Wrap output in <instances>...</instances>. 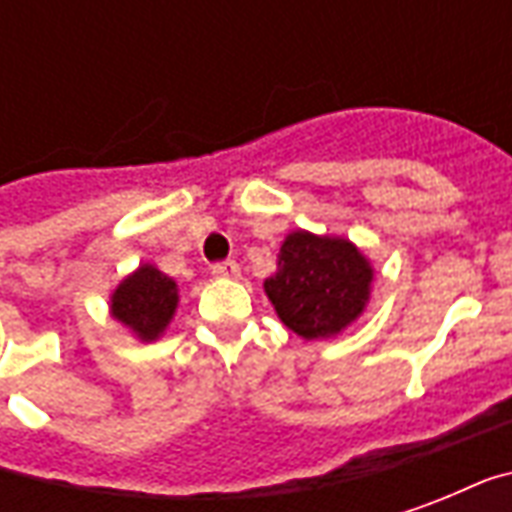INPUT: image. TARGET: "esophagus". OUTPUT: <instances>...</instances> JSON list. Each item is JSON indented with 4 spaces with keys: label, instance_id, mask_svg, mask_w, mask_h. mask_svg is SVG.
Masks as SVG:
<instances>
[{
    "label": "esophagus",
    "instance_id": "esophagus-1",
    "mask_svg": "<svg viewBox=\"0 0 512 512\" xmlns=\"http://www.w3.org/2000/svg\"><path fill=\"white\" fill-rule=\"evenodd\" d=\"M211 274L213 277H222V279H233L241 274V268L235 260H222V263H213L211 266Z\"/></svg>",
    "mask_w": 512,
    "mask_h": 512
}]
</instances>
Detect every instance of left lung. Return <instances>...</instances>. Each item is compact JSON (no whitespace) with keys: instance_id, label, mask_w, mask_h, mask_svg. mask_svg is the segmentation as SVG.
Instances as JSON below:
<instances>
[{"instance_id":"obj_1","label":"left lung","mask_w":512,"mask_h":512,"mask_svg":"<svg viewBox=\"0 0 512 512\" xmlns=\"http://www.w3.org/2000/svg\"><path fill=\"white\" fill-rule=\"evenodd\" d=\"M373 266L348 238L296 230L282 241L277 274L263 282L279 321L304 340H329L365 312Z\"/></svg>"}]
</instances>
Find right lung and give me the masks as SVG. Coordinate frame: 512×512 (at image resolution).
Returning a JSON list of instances; mask_svg holds the SVG:
<instances>
[{
  "label": "right lung",
  "mask_w": 512,
  "mask_h": 512,
  "mask_svg": "<svg viewBox=\"0 0 512 512\" xmlns=\"http://www.w3.org/2000/svg\"><path fill=\"white\" fill-rule=\"evenodd\" d=\"M178 307V285L156 266H139L112 293V318L128 326L142 343L158 340Z\"/></svg>",
  "instance_id": "add662e5"
}]
</instances>
